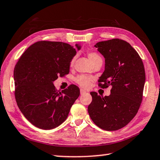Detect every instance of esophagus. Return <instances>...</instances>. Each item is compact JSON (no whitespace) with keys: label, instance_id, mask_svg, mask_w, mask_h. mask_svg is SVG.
<instances>
[{"label":"esophagus","instance_id":"esophagus-1","mask_svg":"<svg viewBox=\"0 0 160 160\" xmlns=\"http://www.w3.org/2000/svg\"><path fill=\"white\" fill-rule=\"evenodd\" d=\"M87 93V92H86L85 90H84V89H80V94H81V95L84 94V93Z\"/></svg>","mask_w":160,"mask_h":160}]
</instances>
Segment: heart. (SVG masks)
<instances>
[{
  "instance_id": "1",
  "label": "heart",
  "mask_w": 160,
  "mask_h": 160,
  "mask_svg": "<svg viewBox=\"0 0 160 160\" xmlns=\"http://www.w3.org/2000/svg\"><path fill=\"white\" fill-rule=\"evenodd\" d=\"M87 57H88L90 62H92V64L93 65L96 63H98V62H102V58L101 55L98 54L97 52H89L87 53ZM76 56H74V57L71 59V65H73L74 62L76 61ZM76 82L80 84L81 87H88L91 82V79L85 76H79L76 78Z\"/></svg>"
}]
</instances>
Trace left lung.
Here are the masks:
<instances>
[{
    "mask_svg": "<svg viewBox=\"0 0 160 160\" xmlns=\"http://www.w3.org/2000/svg\"><path fill=\"white\" fill-rule=\"evenodd\" d=\"M94 46L105 62L99 86L111 85L112 89L111 94L105 97L91 92L92 101L88 112L100 128L117 130L129 123L139 110L146 80L144 67L138 53L126 41L113 39Z\"/></svg>",
    "mask_w": 160,
    "mask_h": 160,
    "instance_id": "1",
    "label": "left lung"
}]
</instances>
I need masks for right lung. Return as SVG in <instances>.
<instances>
[{
	"mask_svg": "<svg viewBox=\"0 0 160 160\" xmlns=\"http://www.w3.org/2000/svg\"><path fill=\"white\" fill-rule=\"evenodd\" d=\"M79 51L81 46L76 44ZM76 49L67 43L42 41L28 47L14 71L18 108L37 128L51 130L67 119L80 89L71 84L58 92L53 82L69 73Z\"/></svg>",
	"mask_w": 160,
	"mask_h": 160,
	"instance_id": "obj_1",
	"label": "right lung"
}]
</instances>
